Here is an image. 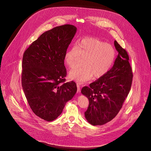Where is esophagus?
I'll return each mask as SVG.
<instances>
[{"mask_svg": "<svg viewBox=\"0 0 151 151\" xmlns=\"http://www.w3.org/2000/svg\"><path fill=\"white\" fill-rule=\"evenodd\" d=\"M77 88H78L77 93H81V85L79 83H77Z\"/></svg>", "mask_w": 151, "mask_h": 151, "instance_id": "1", "label": "esophagus"}]
</instances>
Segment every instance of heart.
I'll return each instance as SVG.
<instances>
[{
	"mask_svg": "<svg viewBox=\"0 0 151 151\" xmlns=\"http://www.w3.org/2000/svg\"><path fill=\"white\" fill-rule=\"evenodd\" d=\"M116 58V50L110 44L95 37H85L72 45L65 54V61L70 68L77 67L81 58L83 67L70 70V79L84 83L93 76L101 78L111 68Z\"/></svg>",
	"mask_w": 151,
	"mask_h": 151,
	"instance_id": "heart-1",
	"label": "heart"
}]
</instances>
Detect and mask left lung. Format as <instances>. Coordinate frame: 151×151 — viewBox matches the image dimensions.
<instances>
[{
    "mask_svg": "<svg viewBox=\"0 0 151 151\" xmlns=\"http://www.w3.org/2000/svg\"><path fill=\"white\" fill-rule=\"evenodd\" d=\"M118 52L113 67L81 93L89 101L84 113L86 119L93 126L102 125L112 120L121 110L131 88L133 72L127 52L116 41Z\"/></svg>",
    "mask_w": 151,
    "mask_h": 151,
    "instance_id": "8db88e82",
    "label": "left lung"
}]
</instances>
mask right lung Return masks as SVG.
<instances>
[{"mask_svg":"<svg viewBox=\"0 0 151 151\" xmlns=\"http://www.w3.org/2000/svg\"><path fill=\"white\" fill-rule=\"evenodd\" d=\"M77 28L64 24L41 35L24 52L22 86L31 109L47 121L56 119L77 91L75 82L64 83V58Z\"/></svg>","mask_w":151,"mask_h":151,"instance_id":"add662e5","label":"right lung"}]
</instances>
